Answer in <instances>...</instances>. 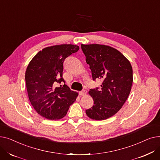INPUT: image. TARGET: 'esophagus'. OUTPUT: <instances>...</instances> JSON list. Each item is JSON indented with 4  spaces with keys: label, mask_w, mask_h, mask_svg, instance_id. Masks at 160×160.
Segmentation results:
<instances>
[{
    "label": "esophagus",
    "mask_w": 160,
    "mask_h": 160,
    "mask_svg": "<svg viewBox=\"0 0 160 160\" xmlns=\"http://www.w3.org/2000/svg\"><path fill=\"white\" fill-rule=\"evenodd\" d=\"M86 94H87V91L85 89H83L79 92V95L81 96H85Z\"/></svg>",
    "instance_id": "1"
}]
</instances>
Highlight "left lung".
I'll use <instances>...</instances> for the list:
<instances>
[{"instance_id": "obj_1", "label": "left lung", "mask_w": 160, "mask_h": 160, "mask_svg": "<svg viewBox=\"0 0 160 160\" xmlns=\"http://www.w3.org/2000/svg\"><path fill=\"white\" fill-rule=\"evenodd\" d=\"M93 80L102 79L100 89H91L93 107L86 110L93 120H105L118 112L130 93L133 71L130 62L119 50L110 46L81 45Z\"/></svg>"}]
</instances>
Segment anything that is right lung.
Masks as SVG:
<instances>
[{"mask_svg": "<svg viewBox=\"0 0 160 160\" xmlns=\"http://www.w3.org/2000/svg\"><path fill=\"white\" fill-rule=\"evenodd\" d=\"M78 50V46L71 44L46 47L32 58L27 67L25 81L30 102L37 113L47 119L63 118L77 99L78 93L67 85H55L65 83L63 62Z\"/></svg>", "mask_w": 160, "mask_h": 160, "instance_id": "right-lung-1", "label": "right lung"}]
</instances>
